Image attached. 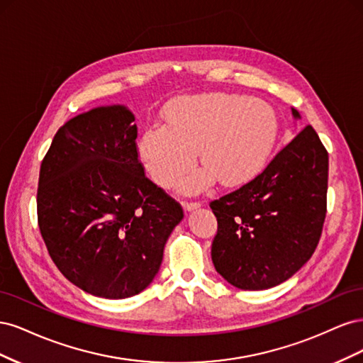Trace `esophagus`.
Segmentation results:
<instances>
[{"mask_svg":"<svg viewBox=\"0 0 363 363\" xmlns=\"http://www.w3.org/2000/svg\"><path fill=\"white\" fill-rule=\"evenodd\" d=\"M201 204L199 201H183V208H184V211H188V212L195 211V208H199Z\"/></svg>","mask_w":363,"mask_h":363,"instance_id":"1","label":"esophagus"}]
</instances>
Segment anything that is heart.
<instances>
[{
    "label": "heart",
    "mask_w": 363,
    "mask_h": 363,
    "mask_svg": "<svg viewBox=\"0 0 363 363\" xmlns=\"http://www.w3.org/2000/svg\"><path fill=\"white\" fill-rule=\"evenodd\" d=\"M163 125H151L139 140V159L151 180L171 188L195 163L204 169L182 183L199 192L215 179L224 186L248 182L262 169L277 138V116L262 100L242 95H188L169 104Z\"/></svg>",
    "instance_id": "b5f03b06"
}]
</instances>
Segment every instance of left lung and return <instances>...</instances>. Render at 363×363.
<instances>
[{"mask_svg":"<svg viewBox=\"0 0 363 363\" xmlns=\"http://www.w3.org/2000/svg\"><path fill=\"white\" fill-rule=\"evenodd\" d=\"M295 118H300L294 111ZM328 152L312 125L300 130L267 168L211 201L218 232L215 269L233 286L262 291L292 277L320 242L327 212Z\"/></svg>","mask_w":363,"mask_h":363,"instance_id":"left-lung-1","label":"left lung"}]
</instances>
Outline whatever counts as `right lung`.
I'll use <instances>...</instances> for the list:
<instances>
[{
    "mask_svg": "<svg viewBox=\"0 0 363 363\" xmlns=\"http://www.w3.org/2000/svg\"><path fill=\"white\" fill-rule=\"evenodd\" d=\"M135 116L96 107L63 124L40 164L38 224L50 257L77 288L127 298L156 277L183 208L145 177Z\"/></svg>",
    "mask_w": 363,
    "mask_h": 363,
    "instance_id": "1",
    "label": "right lung"
}]
</instances>
